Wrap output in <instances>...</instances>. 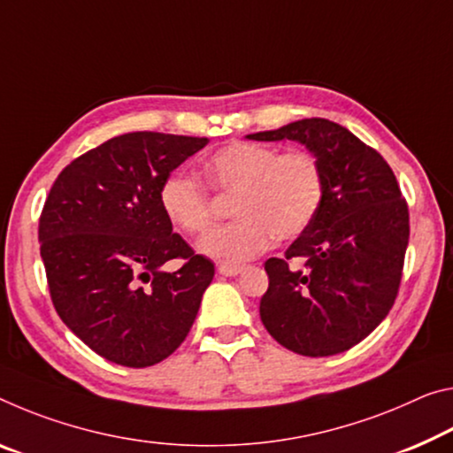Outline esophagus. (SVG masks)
I'll return each instance as SVG.
<instances>
[{
    "label": "esophagus",
    "mask_w": 453,
    "mask_h": 453,
    "mask_svg": "<svg viewBox=\"0 0 453 453\" xmlns=\"http://www.w3.org/2000/svg\"><path fill=\"white\" fill-rule=\"evenodd\" d=\"M242 265H219V268H218V272H219V274L221 276H229V278H232V276H238V274H242Z\"/></svg>",
    "instance_id": "esophagus-1"
}]
</instances>
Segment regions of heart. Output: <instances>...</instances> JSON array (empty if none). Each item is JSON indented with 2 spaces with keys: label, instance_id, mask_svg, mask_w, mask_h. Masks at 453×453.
<instances>
[{
  "label": "heart",
  "instance_id": "heart-1",
  "mask_svg": "<svg viewBox=\"0 0 453 453\" xmlns=\"http://www.w3.org/2000/svg\"><path fill=\"white\" fill-rule=\"evenodd\" d=\"M211 188L234 196L232 224L201 238L199 252L221 264H243L262 254L274 235L304 234L325 201V173L306 150L280 155L274 147L235 141L205 161ZM159 201L171 224L196 235L211 226L210 193L196 177L175 171L165 179Z\"/></svg>",
  "mask_w": 453,
  "mask_h": 453
}]
</instances>
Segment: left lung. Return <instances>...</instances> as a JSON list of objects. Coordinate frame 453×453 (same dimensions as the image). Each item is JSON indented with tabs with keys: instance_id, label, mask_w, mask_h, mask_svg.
Wrapping results in <instances>:
<instances>
[{
	"instance_id": "obj_1",
	"label": "left lung",
	"mask_w": 453,
	"mask_h": 453,
	"mask_svg": "<svg viewBox=\"0 0 453 453\" xmlns=\"http://www.w3.org/2000/svg\"><path fill=\"white\" fill-rule=\"evenodd\" d=\"M252 141H296L320 163L325 201L284 257H270L260 319L292 353L339 355L369 336L397 298L409 211L375 149L326 119H303ZM303 261V269L289 262Z\"/></svg>"
}]
</instances>
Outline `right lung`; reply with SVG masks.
<instances>
[{
    "mask_svg": "<svg viewBox=\"0 0 453 453\" xmlns=\"http://www.w3.org/2000/svg\"><path fill=\"white\" fill-rule=\"evenodd\" d=\"M205 136L127 133L78 157L40 215V254L58 317L84 344L123 367L161 363L185 341L213 262L165 215L159 191ZM179 257L177 273L160 265Z\"/></svg>",
    "mask_w": 453,
    "mask_h": 453,
    "instance_id": "add662e5",
    "label": "right lung"
}]
</instances>
